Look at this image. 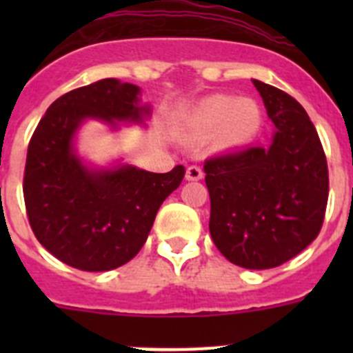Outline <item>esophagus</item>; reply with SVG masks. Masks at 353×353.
Masks as SVG:
<instances>
[{"mask_svg": "<svg viewBox=\"0 0 353 353\" xmlns=\"http://www.w3.org/2000/svg\"><path fill=\"white\" fill-rule=\"evenodd\" d=\"M185 179L194 182V180H201L203 179V170L199 166H189L185 171Z\"/></svg>", "mask_w": 353, "mask_h": 353, "instance_id": "1", "label": "esophagus"}]
</instances>
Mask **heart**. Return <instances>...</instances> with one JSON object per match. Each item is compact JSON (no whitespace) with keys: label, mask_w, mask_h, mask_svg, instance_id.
Segmentation results:
<instances>
[{"label":"heart","mask_w":353,"mask_h":353,"mask_svg":"<svg viewBox=\"0 0 353 353\" xmlns=\"http://www.w3.org/2000/svg\"><path fill=\"white\" fill-rule=\"evenodd\" d=\"M183 123L194 138H212L217 134L223 145L235 146L256 136L263 123V113L252 99L210 95L187 111Z\"/></svg>","instance_id":"b5f03b06"}]
</instances>
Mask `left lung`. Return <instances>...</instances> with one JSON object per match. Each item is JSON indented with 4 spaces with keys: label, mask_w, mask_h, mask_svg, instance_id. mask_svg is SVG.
Instances as JSON below:
<instances>
[{
    "label": "left lung",
    "mask_w": 353,
    "mask_h": 353,
    "mask_svg": "<svg viewBox=\"0 0 353 353\" xmlns=\"http://www.w3.org/2000/svg\"><path fill=\"white\" fill-rule=\"evenodd\" d=\"M276 125L272 141L205 162L210 235L232 263L279 267L318 236L329 198V170L310 117L283 90L252 79Z\"/></svg>",
    "instance_id": "left-lung-1"
}]
</instances>
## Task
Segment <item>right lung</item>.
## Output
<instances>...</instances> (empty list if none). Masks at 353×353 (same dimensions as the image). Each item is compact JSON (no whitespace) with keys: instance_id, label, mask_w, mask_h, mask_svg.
Masks as SVG:
<instances>
[{"instance_id":"right-lung-1","label":"right lung","mask_w":353,"mask_h":353,"mask_svg":"<svg viewBox=\"0 0 353 353\" xmlns=\"http://www.w3.org/2000/svg\"><path fill=\"white\" fill-rule=\"evenodd\" d=\"M139 86L113 79L56 99L28 145L24 203L37 240L63 263L86 272L125 265L143 248L162 201L182 183L185 168L150 173L130 164L86 166L74 139L86 120L143 125L150 105Z\"/></svg>"}]
</instances>
